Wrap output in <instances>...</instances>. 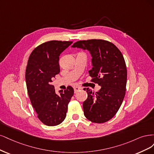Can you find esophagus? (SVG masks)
I'll use <instances>...</instances> for the list:
<instances>
[{
  "instance_id": "1",
  "label": "esophagus",
  "mask_w": 154,
  "mask_h": 154,
  "mask_svg": "<svg viewBox=\"0 0 154 154\" xmlns=\"http://www.w3.org/2000/svg\"><path fill=\"white\" fill-rule=\"evenodd\" d=\"M73 89H74V92H75V93H77L79 91H80L81 90H82L81 88L78 87V86H75V87L73 88Z\"/></svg>"
}]
</instances>
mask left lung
<instances>
[{
  "label": "left lung",
  "instance_id": "8db88e82",
  "mask_svg": "<svg viewBox=\"0 0 154 154\" xmlns=\"http://www.w3.org/2000/svg\"><path fill=\"white\" fill-rule=\"evenodd\" d=\"M72 47L88 50L91 56L92 81L101 88L95 93L84 88L88 98L83 102L84 115L93 123L109 121L120 109L125 95L127 72L122 52L113 43L103 39L79 41Z\"/></svg>",
  "mask_w": 154,
  "mask_h": 154
}]
</instances>
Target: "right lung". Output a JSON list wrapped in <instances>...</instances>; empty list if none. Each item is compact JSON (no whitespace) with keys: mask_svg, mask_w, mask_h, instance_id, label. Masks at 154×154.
<instances>
[{"mask_svg":"<svg viewBox=\"0 0 154 154\" xmlns=\"http://www.w3.org/2000/svg\"><path fill=\"white\" fill-rule=\"evenodd\" d=\"M72 42L50 41L34 49L26 70L28 95L38 118L48 126L61 123L66 116L68 105L73 95L72 87L55 91L52 79L60 72V54Z\"/></svg>","mask_w":154,"mask_h":154,"instance_id":"1","label":"right lung"}]
</instances>
